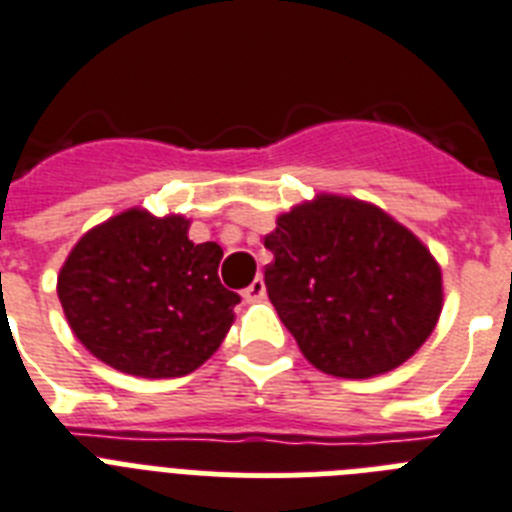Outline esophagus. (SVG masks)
<instances>
[{
	"instance_id": "1",
	"label": "esophagus",
	"mask_w": 512,
	"mask_h": 512,
	"mask_svg": "<svg viewBox=\"0 0 512 512\" xmlns=\"http://www.w3.org/2000/svg\"><path fill=\"white\" fill-rule=\"evenodd\" d=\"M242 297L247 299V302H260V299H265V281H263V278L257 276L255 281H252V284L244 289Z\"/></svg>"
}]
</instances>
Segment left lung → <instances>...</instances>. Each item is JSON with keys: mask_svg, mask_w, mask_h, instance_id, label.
Segmentation results:
<instances>
[{"mask_svg": "<svg viewBox=\"0 0 512 512\" xmlns=\"http://www.w3.org/2000/svg\"><path fill=\"white\" fill-rule=\"evenodd\" d=\"M265 286L278 318L318 371L373 378L421 350L444 305L442 268L381 207L315 194L265 236Z\"/></svg>", "mask_w": 512, "mask_h": 512, "instance_id": "8db88e82", "label": "left lung"}]
</instances>
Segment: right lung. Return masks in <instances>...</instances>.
<instances>
[{
    "mask_svg": "<svg viewBox=\"0 0 512 512\" xmlns=\"http://www.w3.org/2000/svg\"><path fill=\"white\" fill-rule=\"evenodd\" d=\"M191 220L131 207L89 228L57 276L78 342L120 373L176 378L213 357L239 294L220 284L223 249L194 244Z\"/></svg>",
    "mask_w": 512,
    "mask_h": 512,
    "instance_id": "add662e5",
    "label": "right lung"
}]
</instances>
